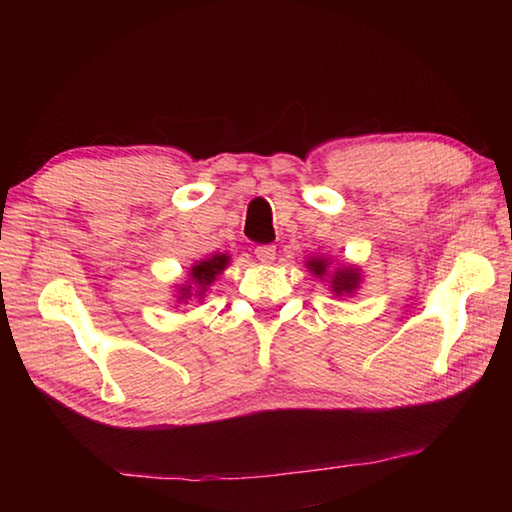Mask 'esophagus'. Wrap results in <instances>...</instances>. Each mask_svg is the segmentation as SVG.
<instances>
[{
    "label": "esophagus",
    "instance_id": "esophagus-1",
    "mask_svg": "<svg viewBox=\"0 0 512 512\" xmlns=\"http://www.w3.org/2000/svg\"><path fill=\"white\" fill-rule=\"evenodd\" d=\"M255 257L259 259L262 264H273L275 262V246H257L255 248Z\"/></svg>",
    "mask_w": 512,
    "mask_h": 512
}]
</instances>
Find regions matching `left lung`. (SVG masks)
<instances>
[{"instance_id":"1","label":"left lung","mask_w":512,"mask_h":512,"mask_svg":"<svg viewBox=\"0 0 512 512\" xmlns=\"http://www.w3.org/2000/svg\"><path fill=\"white\" fill-rule=\"evenodd\" d=\"M305 268L309 273L329 284V291L336 298L354 296L359 291L363 282V273L357 264H345V262H334L332 257H307Z\"/></svg>"}]
</instances>
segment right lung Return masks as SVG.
Here are the masks:
<instances>
[{
	"label": "right lung",
	"mask_w": 512,
	"mask_h": 512,
	"mask_svg": "<svg viewBox=\"0 0 512 512\" xmlns=\"http://www.w3.org/2000/svg\"><path fill=\"white\" fill-rule=\"evenodd\" d=\"M230 264V255L228 253H216L212 257L198 259L196 264L189 266L187 271V280L183 284H176V305H187V300L196 298L198 302L205 300V293L210 291L216 277H219L225 268Z\"/></svg>",
	"instance_id": "obj_1"
}]
</instances>
